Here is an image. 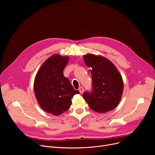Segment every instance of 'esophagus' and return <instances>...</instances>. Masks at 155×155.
<instances>
[{
	"label": "esophagus",
	"instance_id": "esophagus-1",
	"mask_svg": "<svg viewBox=\"0 0 155 155\" xmlns=\"http://www.w3.org/2000/svg\"><path fill=\"white\" fill-rule=\"evenodd\" d=\"M78 91H79V92H80L81 94H82V93L84 92V88L82 87H80L79 88V89H78Z\"/></svg>",
	"mask_w": 155,
	"mask_h": 155
}]
</instances>
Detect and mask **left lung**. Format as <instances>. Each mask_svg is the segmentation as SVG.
<instances>
[{"label":"left lung","mask_w":155,"mask_h":155,"mask_svg":"<svg viewBox=\"0 0 155 155\" xmlns=\"http://www.w3.org/2000/svg\"><path fill=\"white\" fill-rule=\"evenodd\" d=\"M84 60L91 68L92 91L83 94L85 101L93 110L105 113L115 109L123 92V81L114 64L102 56L84 55Z\"/></svg>","instance_id":"1"}]
</instances>
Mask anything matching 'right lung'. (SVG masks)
I'll list each match as a JSON object with an SVG mask.
<instances>
[{
    "instance_id": "obj_1",
    "label": "right lung",
    "mask_w": 155,
    "mask_h": 155,
    "mask_svg": "<svg viewBox=\"0 0 155 155\" xmlns=\"http://www.w3.org/2000/svg\"><path fill=\"white\" fill-rule=\"evenodd\" d=\"M68 60V56L58 54L51 56L41 67L35 80L34 91L38 104L54 116L68 110L73 97L80 93L63 75Z\"/></svg>"
}]
</instances>
